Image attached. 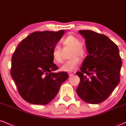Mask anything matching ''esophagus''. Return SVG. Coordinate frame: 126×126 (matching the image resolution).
Masks as SVG:
<instances>
[{
    "label": "esophagus",
    "mask_w": 126,
    "mask_h": 126,
    "mask_svg": "<svg viewBox=\"0 0 126 126\" xmlns=\"http://www.w3.org/2000/svg\"><path fill=\"white\" fill-rule=\"evenodd\" d=\"M68 74H69V76H73V73H68Z\"/></svg>",
    "instance_id": "1"
}]
</instances>
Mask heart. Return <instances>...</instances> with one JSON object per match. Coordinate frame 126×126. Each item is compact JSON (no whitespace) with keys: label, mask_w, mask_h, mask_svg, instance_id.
<instances>
[{"label":"heart","mask_w":126,"mask_h":126,"mask_svg":"<svg viewBox=\"0 0 126 126\" xmlns=\"http://www.w3.org/2000/svg\"><path fill=\"white\" fill-rule=\"evenodd\" d=\"M61 43L64 47H72L69 54V57L70 58L62 66L61 70L69 72L74 71L80 63L79 57L82 58L86 53L85 50L82 46V42L77 37L69 35L63 38ZM51 54L53 60L56 63H62L63 62V52L60 47H55L52 50Z\"/></svg>","instance_id":"b5f03b06"}]
</instances>
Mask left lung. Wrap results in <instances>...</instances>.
I'll return each mask as SVG.
<instances>
[{
	"label": "left lung",
	"mask_w": 126,
	"mask_h": 126,
	"mask_svg": "<svg viewBox=\"0 0 126 126\" xmlns=\"http://www.w3.org/2000/svg\"><path fill=\"white\" fill-rule=\"evenodd\" d=\"M79 32L85 37L89 54L76 72L80 79L76 92L85 102L97 104L107 99L119 83L121 59L117 46L106 35L91 30Z\"/></svg>",
	"instance_id": "8db88e82"
}]
</instances>
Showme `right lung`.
<instances>
[{
    "label": "right lung",
    "mask_w": 126,
    "mask_h": 126,
    "mask_svg": "<svg viewBox=\"0 0 126 126\" xmlns=\"http://www.w3.org/2000/svg\"><path fill=\"white\" fill-rule=\"evenodd\" d=\"M64 32H34L22 40L13 54L11 76L19 95L29 103L48 104L69 77L66 72H52L59 69L53 63L52 50Z\"/></svg>",
    "instance_id": "add662e5"
}]
</instances>
